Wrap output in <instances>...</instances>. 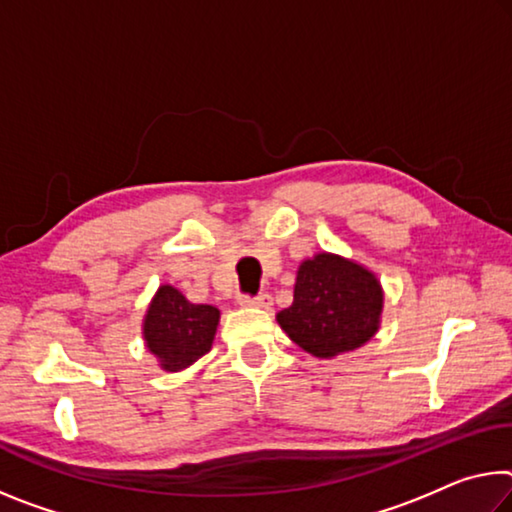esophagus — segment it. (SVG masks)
Listing matches in <instances>:
<instances>
[{
  "label": "esophagus",
  "mask_w": 512,
  "mask_h": 512,
  "mask_svg": "<svg viewBox=\"0 0 512 512\" xmlns=\"http://www.w3.org/2000/svg\"><path fill=\"white\" fill-rule=\"evenodd\" d=\"M241 305H250V307H262V310H271L273 305V298L269 294H257V296H241L239 298Z\"/></svg>",
  "instance_id": "34e87169"
}]
</instances>
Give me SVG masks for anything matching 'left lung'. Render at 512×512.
<instances>
[{
  "mask_svg": "<svg viewBox=\"0 0 512 512\" xmlns=\"http://www.w3.org/2000/svg\"><path fill=\"white\" fill-rule=\"evenodd\" d=\"M383 287L353 259L319 253L298 266L294 303L278 312L280 328L314 358L355 351L376 335Z\"/></svg>",
  "mask_w": 512,
  "mask_h": 512,
  "instance_id": "8db88e82",
  "label": "left lung"
}]
</instances>
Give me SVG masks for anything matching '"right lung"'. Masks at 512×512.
<instances>
[{
    "mask_svg": "<svg viewBox=\"0 0 512 512\" xmlns=\"http://www.w3.org/2000/svg\"><path fill=\"white\" fill-rule=\"evenodd\" d=\"M221 312L189 303L170 285H161L143 319V339L164 371H182L209 353Z\"/></svg>",
    "mask_w": 512,
    "mask_h": 512,
    "instance_id": "right-lung-1",
    "label": "right lung"
}]
</instances>
